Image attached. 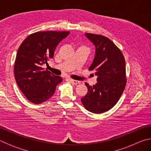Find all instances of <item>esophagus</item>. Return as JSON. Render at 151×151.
Masks as SVG:
<instances>
[{
	"mask_svg": "<svg viewBox=\"0 0 151 151\" xmlns=\"http://www.w3.org/2000/svg\"><path fill=\"white\" fill-rule=\"evenodd\" d=\"M70 81L72 82V83H73V84H75V85H77V84H79V83H81L80 81H76V80H73V79H71Z\"/></svg>",
	"mask_w": 151,
	"mask_h": 151,
	"instance_id": "obj_1",
	"label": "esophagus"
}]
</instances>
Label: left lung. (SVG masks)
Returning <instances> with one entry per match:
<instances>
[{
	"mask_svg": "<svg viewBox=\"0 0 151 151\" xmlns=\"http://www.w3.org/2000/svg\"><path fill=\"white\" fill-rule=\"evenodd\" d=\"M95 46V57L88 70H94L97 83H85L88 93L81 99L87 111L100 114L111 109L119 101L127 84L125 60L121 50L103 35L85 33Z\"/></svg>",
	"mask_w": 151,
	"mask_h": 151,
	"instance_id": "1",
	"label": "left lung"
}]
</instances>
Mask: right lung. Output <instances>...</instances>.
<instances>
[{"label": "right lung", "instance_id": "right-lung-1", "mask_svg": "<svg viewBox=\"0 0 151 151\" xmlns=\"http://www.w3.org/2000/svg\"><path fill=\"white\" fill-rule=\"evenodd\" d=\"M69 31H40L30 35L18 50L14 66L15 80L20 91L30 102L40 104L54 94L63 78L41 66L48 65L61 40Z\"/></svg>", "mask_w": 151, "mask_h": 151}]
</instances>
